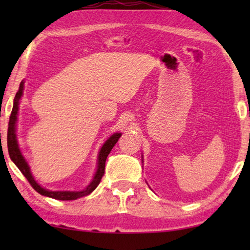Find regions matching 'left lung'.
Returning a JSON list of instances; mask_svg holds the SVG:
<instances>
[{
	"instance_id": "left-lung-1",
	"label": "left lung",
	"mask_w": 250,
	"mask_h": 250,
	"mask_svg": "<svg viewBox=\"0 0 250 250\" xmlns=\"http://www.w3.org/2000/svg\"><path fill=\"white\" fill-rule=\"evenodd\" d=\"M142 162H143V159H142Z\"/></svg>"
}]
</instances>
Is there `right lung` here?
Here are the masks:
<instances>
[{
  "instance_id": "obj_1",
  "label": "right lung",
  "mask_w": 250,
  "mask_h": 250,
  "mask_svg": "<svg viewBox=\"0 0 250 250\" xmlns=\"http://www.w3.org/2000/svg\"><path fill=\"white\" fill-rule=\"evenodd\" d=\"M24 80H22L20 83L19 91L16 92L14 103H13V109H12L10 122H8V129H7V149L8 154H10L11 160L13 161L14 164L19 167V170L23 173V175L26 177L27 181L31 183L33 188L36 192H39L41 195L47 196L50 198H55V200L59 201H73L77 200L83 196L89 195L91 192H94L97 186L99 185L101 177H103L104 173V164L107 156L110 153V151L112 150V147L115 146L116 143L119 140L122 133L116 132L105 140V142L101 146V149L98 153V159H97V170L94 177L89 184L82 191H50L41 186L34 179V176L31 172V167H29L27 161L25 160L22 151L20 149L18 137H16V124H18V115H19V109H20V101L23 96L24 91Z\"/></svg>"
}]
</instances>
